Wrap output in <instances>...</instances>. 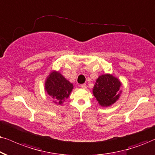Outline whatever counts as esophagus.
I'll use <instances>...</instances> for the list:
<instances>
[{
  "label": "esophagus",
  "instance_id": "1",
  "mask_svg": "<svg viewBox=\"0 0 155 155\" xmlns=\"http://www.w3.org/2000/svg\"><path fill=\"white\" fill-rule=\"evenodd\" d=\"M80 87L83 88V89H86V88H87V85H86V84H80Z\"/></svg>",
  "mask_w": 155,
  "mask_h": 155
}]
</instances>
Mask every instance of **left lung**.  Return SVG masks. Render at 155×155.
I'll return each instance as SVG.
<instances>
[{"label": "left lung", "instance_id": "1", "mask_svg": "<svg viewBox=\"0 0 155 155\" xmlns=\"http://www.w3.org/2000/svg\"><path fill=\"white\" fill-rule=\"evenodd\" d=\"M121 85L119 80L111 74L101 75L97 79L93 88L94 96L101 106L109 107L119 99Z\"/></svg>", "mask_w": 155, "mask_h": 155}]
</instances>
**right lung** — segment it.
I'll list each match as a JSON object with an SVG mask.
<instances>
[{
    "mask_svg": "<svg viewBox=\"0 0 155 155\" xmlns=\"http://www.w3.org/2000/svg\"><path fill=\"white\" fill-rule=\"evenodd\" d=\"M45 89L58 104H61L67 99L73 89V84L66 80L59 72L53 71L47 78ZM55 103H57L55 101Z\"/></svg>",
    "mask_w": 155,
    "mask_h": 155,
    "instance_id": "1",
    "label": "right lung"
}]
</instances>
